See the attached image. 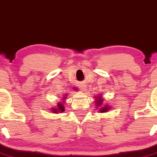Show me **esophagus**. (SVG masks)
I'll return each instance as SVG.
<instances>
[{
    "mask_svg": "<svg viewBox=\"0 0 157 157\" xmlns=\"http://www.w3.org/2000/svg\"><path fill=\"white\" fill-rule=\"evenodd\" d=\"M79 87H80V89H82V90L86 91V84H82H82L79 85Z\"/></svg>",
    "mask_w": 157,
    "mask_h": 157,
    "instance_id": "esophagus-1",
    "label": "esophagus"
}]
</instances>
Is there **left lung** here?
<instances>
[{
    "label": "left lung",
    "mask_w": 157,
    "mask_h": 157,
    "mask_svg": "<svg viewBox=\"0 0 157 157\" xmlns=\"http://www.w3.org/2000/svg\"><path fill=\"white\" fill-rule=\"evenodd\" d=\"M98 102H99V104H102V102H100V100H98ZM107 109H108V108H102V110H101V112L104 113V112L106 111Z\"/></svg>",
    "instance_id": "8db88e82"
}]
</instances>
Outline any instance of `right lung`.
<instances>
[{
    "label": "right lung",
    "instance_id": "add662e5",
    "mask_svg": "<svg viewBox=\"0 0 157 157\" xmlns=\"http://www.w3.org/2000/svg\"><path fill=\"white\" fill-rule=\"evenodd\" d=\"M58 107H59V110L57 109H53L54 111H64V106L63 105H62V104H59V105H58Z\"/></svg>",
    "mask_w": 157,
    "mask_h": 157
}]
</instances>
